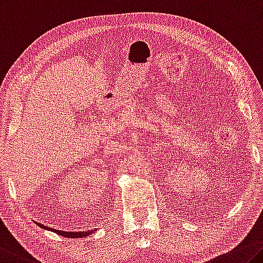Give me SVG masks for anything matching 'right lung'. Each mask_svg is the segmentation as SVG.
I'll use <instances>...</instances> for the list:
<instances>
[{
    "instance_id": "1",
    "label": "right lung",
    "mask_w": 263,
    "mask_h": 263,
    "mask_svg": "<svg viewBox=\"0 0 263 263\" xmlns=\"http://www.w3.org/2000/svg\"><path fill=\"white\" fill-rule=\"evenodd\" d=\"M39 226L42 227L43 229H47V231L55 232L56 234H58V235H62L64 237H72V239H78V237L89 236L91 234H95L96 231H97V228H95V229H89V231H85V232H64V231H60V229H53V228H50V227H45L44 224H42V223H39Z\"/></svg>"
}]
</instances>
